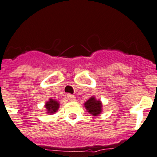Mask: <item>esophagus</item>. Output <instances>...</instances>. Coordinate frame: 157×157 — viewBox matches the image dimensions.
I'll list each match as a JSON object with an SVG mask.
<instances>
[{
  "label": "esophagus",
  "mask_w": 157,
  "mask_h": 157,
  "mask_svg": "<svg viewBox=\"0 0 157 157\" xmlns=\"http://www.w3.org/2000/svg\"><path fill=\"white\" fill-rule=\"evenodd\" d=\"M67 98L70 101H74L76 100V97L74 95H72V94H67Z\"/></svg>",
  "instance_id": "esophagus-1"
}]
</instances>
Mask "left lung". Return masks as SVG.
Returning a JSON list of instances; mask_svg holds the SVG:
<instances>
[{"label":"left lung","instance_id":"1","mask_svg":"<svg viewBox=\"0 0 157 157\" xmlns=\"http://www.w3.org/2000/svg\"><path fill=\"white\" fill-rule=\"evenodd\" d=\"M84 105L85 109H87V111L93 116L100 115L101 113L102 112V103L101 100H98L94 96L88 99L84 103Z\"/></svg>","mask_w":157,"mask_h":157}]
</instances>
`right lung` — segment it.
<instances>
[{"mask_svg": "<svg viewBox=\"0 0 157 157\" xmlns=\"http://www.w3.org/2000/svg\"><path fill=\"white\" fill-rule=\"evenodd\" d=\"M45 108L48 114H55L59 108V101L50 98L49 100L45 103Z\"/></svg>", "mask_w": 157, "mask_h": 157, "instance_id": "add662e5", "label": "right lung"}]
</instances>
